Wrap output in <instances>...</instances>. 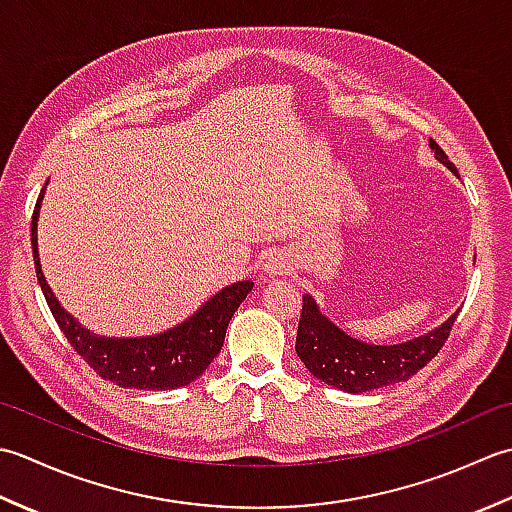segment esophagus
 Wrapping results in <instances>:
<instances>
[{
  "label": "esophagus",
  "mask_w": 512,
  "mask_h": 512,
  "mask_svg": "<svg viewBox=\"0 0 512 512\" xmlns=\"http://www.w3.org/2000/svg\"><path fill=\"white\" fill-rule=\"evenodd\" d=\"M264 273L268 277H277V275H284L286 273V262L281 257H270L268 262L264 264Z\"/></svg>",
  "instance_id": "1"
}]
</instances>
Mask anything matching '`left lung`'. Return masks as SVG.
<instances>
[{"label":"left lung","instance_id":"left-lung-1","mask_svg":"<svg viewBox=\"0 0 512 512\" xmlns=\"http://www.w3.org/2000/svg\"><path fill=\"white\" fill-rule=\"evenodd\" d=\"M429 147L436 160L458 176V169L436 140L429 138ZM458 312L460 310H455L438 328L416 339L394 345H374L358 341L341 330L319 310L317 301L310 295H303L295 350L308 372L317 376L321 383L347 391V394H365L372 389L405 383L413 374H418V369L427 365L449 339Z\"/></svg>","mask_w":512,"mask_h":512}]
</instances>
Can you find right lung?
Here are the masks:
<instances>
[{"instance_id": "add662e5", "label": "right lung", "mask_w": 512, "mask_h": 512, "mask_svg": "<svg viewBox=\"0 0 512 512\" xmlns=\"http://www.w3.org/2000/svg\"><path fill=\"white\" fill-rule=\"evenodd\" d=\"M48 184V182H46ZM46 187L32 213L30 239L32 257H35L37 281L46 297L54 321L59 323L65 339L101 378L127 389L169 391L193 383L200 378L224 345L226 328L231 323L239 303L253 290V281H235V284L215 292L195 310L189 319L173 328L149 336H103L85 328L61 306V301L48 286L39 262L37 222Z\"/></svg>"}]
</instances>
